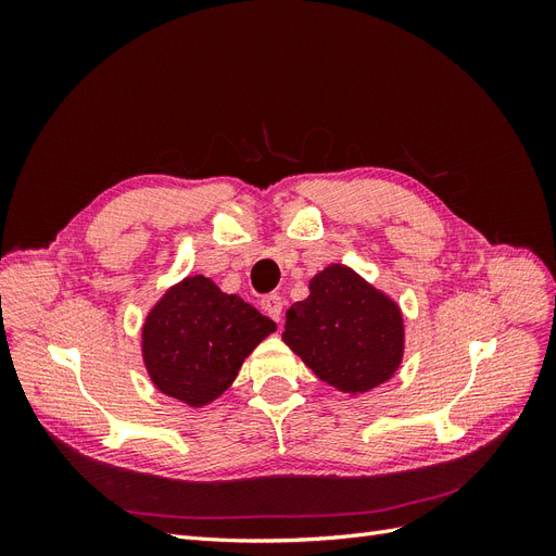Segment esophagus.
Listing matches in <instances>:
<instances>
[{
	"instance_id": "esophagus-1",
	"label": "esophagus",
	"mask_w": 556,
	"mask_h": 556,
	"mask_svg": "<svg viewBox=\"0 0 556 556\" xmlns=\"http://www.w3.org/2000/svg\"><path fill=\"white\" fill-rule=\"evenodd\" d=\"M262 308H264V313L266 315H271L274 319H280V313H282V299L278 296V294H266V296H262Z\"/></svg>"
}]
</instances>
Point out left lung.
<instances>
[{"mask_svg":"<svg viewBox=\"0 0 556 556\" xmlns=\"http://www.w3.org/2000/svg\"><path fill=\"white\" fill-rule=\"evenodd\" d=\"M282 341L319 380L359 396L396 376L406 325L396 299L331 262L308 280V296L285 313Z\"/></svg>","mask_w":556,"mask_h":556,"instance_id":"8db88e82","label":"left lung"}]
</instances>
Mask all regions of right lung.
I'll use <instances>...</instances> for the list:
<instances>
[{
    "label": "right lung",
    "mask_w": 556,
    "mask_h": 556,
    "mask_svg": "<svg viewBox=\"0 0 556 556\" xmlns=\"http://www.w3.org/2000/svg\"><path fill=\"white\" fill-rule=\"evenodd\" d=\"M274 331V319L194 274L166 288L146 313L141 357L162 394L204 408L229 390L252 350Z\"/></svg>",
    "instance_id": "1"
}]
</instances>
